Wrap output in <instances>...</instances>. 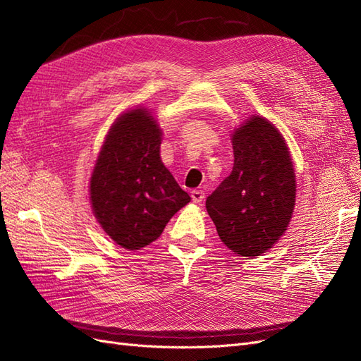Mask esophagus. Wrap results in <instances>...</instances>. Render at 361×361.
I'll use <instances>...</instances> for the list:
<instances>
[{"mask_svg":"<svg viewBox=\"0 0 361 361\" xmlns=\"http://www.w3.org/2000/svg\"><path fill=\"white\" fill-rule=\"evenodd\" d=\"M191 199L194 203H200L204 199V192L200 190H192L191 191Z\"/></svg>","mask_w":361,"mask_h":361,"instance_id":"1","label":"esophagus"}]
</instances>
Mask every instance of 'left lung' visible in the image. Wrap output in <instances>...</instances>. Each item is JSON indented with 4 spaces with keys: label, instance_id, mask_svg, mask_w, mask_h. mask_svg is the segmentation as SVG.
<instances>
[{
    "label": "left lung",
    "instance_id": "8db88e82",
    "mask_svg": "<svg viewBox=\"0 0 361 361\" xmlns=\"http://www.w3.org/2000/svg\"><path fill=\"white\" fill-rule=\"evenodd\" d=\"M232 143L233 170L206 199V211L227 248L253 257L286 232L295 173L285 140L264 117H250L235 130Z\"/></svg>",
    "mask_w": 361,
    "mask_h": 361
}]
</instances>
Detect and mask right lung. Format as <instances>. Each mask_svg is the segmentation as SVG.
Returning <instances> with one entry per match:
<instances>
[{"label":"right lung","instance_id":"obj_1","mask_svg":"<svg viewBox=\"0 0 361 361\" xmlns=\"http://www.w3.org/2000/svg\"><path fill=\"white\" fill-rule=\"evenodd\" d=\"M159 147L158 123L145 108H137L117 118L96 161L90 180L94 215L126 250L154 243L191 200L162 164Z\"/></svg>","mask_w":361,"mask_h":361}]
</instances>
